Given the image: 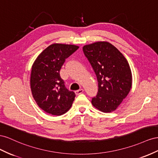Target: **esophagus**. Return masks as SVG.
<instances>
[{
	"instance_id": "esophagus-1",
	"label": "esophagus",
	"mask_w": 158,
	"mask_h": 158,
	"mask_svg": "<svg viewBox=\"0 0 158 158\" xmlns=\"http://www.w3.org/2000/svg\"><path fill=\"white\" fill-rule=\"evenodd\" d=\"M83 92V89H80L79 90H77V91H75V93L76 95H79V94H81Z\"/></svg>"
}]
</instances>
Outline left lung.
<instances>
[{
	"mask_svg": "<svg viewBox=\"0 0 158 158\" xmlns=\"http://www.w3.org/2000/svg\"><path fill=\"white\" fill-rule=\"evenodd\" d=\"M83 50L98 81V94L92 98V105L103 112L114 111L132 87V71L127 60L108 42L85 45Z\"/></svg>",
	"mask_w": 158,
	"mask_h": 158,
	"instance_id": "obj_1",
	"label": "left lung"
}]
</instances>
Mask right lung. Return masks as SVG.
<instances>
[{"mask_svg": "<svg viewBox=\"0 0 158 158\" xmlns=\"http://www.w3.org/2000/svg\"><path fill=\"white\" fill-rule=\"evenodd\" d=\"M79 47L53 44L39 54L31 66L30 88L38 106L48 114L60 116L68 111L75 97L60 75L65 60Z\"/></svg>", "mask_w": 158, "mask_h": 158, "instance_id": "right-lung-1", "label": "right lung"}]
</instances>
